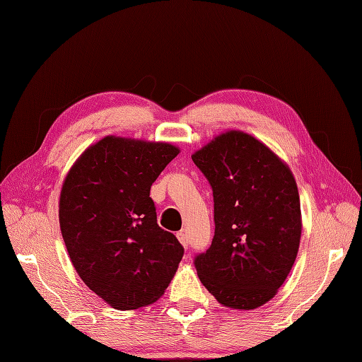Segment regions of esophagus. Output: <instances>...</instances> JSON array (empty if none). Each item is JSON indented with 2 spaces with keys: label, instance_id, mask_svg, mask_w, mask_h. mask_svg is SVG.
<instances>
[{
  "label": "esophagus",
  "instance_id": "1",
  "mask_svg": "<svg viewBox=\"0 0 362 362\" xmlns=\"http://www.w3.org/2000/svg\"><path fill=\"white\" fill-rule=\"evenodd\" d=\"M177 238H179V242L183 245V247L188 249L189 242H188V235H187V233H185V230H180V233H177Z\"/></svg>",
  "mask_w": 362,
  "mask_h": 362
}]
</instances>
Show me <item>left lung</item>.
I'll list each match as a JSON object with an SVG mask.
<instances>
[{
    "label": "left lung",
    "instance_id": "8db88e82",
    "mask_svg": "<svg viewBox=\"0 0 362 362\" xmlns=\"http://www.w3.org/2000/svg\"><path fill=\"white\" fill-rule=\"evenodd\" d=\"M192 160L214 197V238L194 260L200 281L226 308H260L274 298L298 254L301 208L293 174L238 129L212 139Z\"/></svg>",
    "mask_w": 362,
    "mask_h": 362
}]
</instances>
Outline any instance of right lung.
Masks as SVG:
<instances>
[{
    "instance_id": "right-lung-1",
    "label": "right lung",
    "mask_w": 362,
    "mask_h": 362,
    "mask_svg": "<svg viewBox=\"0 0 362 362\" xmlns=\"http://www.w3.org/2000/svg\"><path fill=\"white\" fill-rule=\"evenodd\" d=\"M166 142L107 136L71 166L59 197V226L81 280L111 308L157 301L183 257L174 234L157 225L154 180L175 156Z\"/></svg>"
}]
</instances>
